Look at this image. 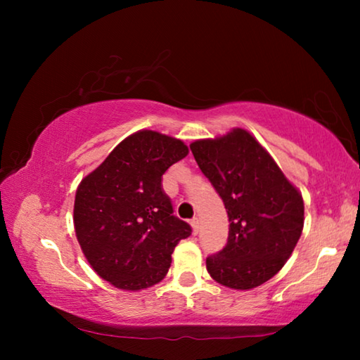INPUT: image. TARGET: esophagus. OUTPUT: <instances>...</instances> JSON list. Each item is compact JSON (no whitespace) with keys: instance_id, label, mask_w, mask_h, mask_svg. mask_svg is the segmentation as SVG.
<instances>
[{"instance_id":"esophagus-1","label":"esophagus","mask_w":360,"mask_h":360,"mask_svg":"<svg viewBox=\"0 0 360 360\" xmlns=\"http://www.w3.org/2000/svg\"><path fill=\"white\" fill-rule=\"evenodd\" d=\"M191 224H192V229H193V235H197L198 231H200V221H198V217L191 219Z\"/></svg>"}]
</instances>
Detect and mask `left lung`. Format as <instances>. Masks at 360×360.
Returning a JSON list of instances; mask_svg holds the SVG:
<instances>
[{"label":"left lung","instance_id":"obj_1","mask_svg":"<svg viewBox=\"0 0 360 360\" xmlns=\"http://www.w3.org/2000/svg\"><path fill=\"white\" fill-rule=\"evenodd\" d=\"M191 150L230 222L227 245L206 257L208 273L231 289L257 288L281 270L300 238L302 195L246 130L200 139Z\"/></svg>","mask_w":360,"mask_h":360}]
</instances>
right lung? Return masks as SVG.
<instances>
[{
	"label": "right lung",
	"mask_w": 360,
	"mask_h": 360,
	"mask_svg": "<svg viewBox=\"0 0 360 360\" xmlns=\"http://www.w3.org/2000/svg\"><path fill=\"white\" fill-rule=\"evenodd\" d=\"M179 139L144 130L124 139L84 178L75 229L89 264L115 288L139 290L162 281L172 254L192 227L173 212L162 176L187 155Z\"/></svg>",
	"instance_id": "add662e5"
}]
</instances>
